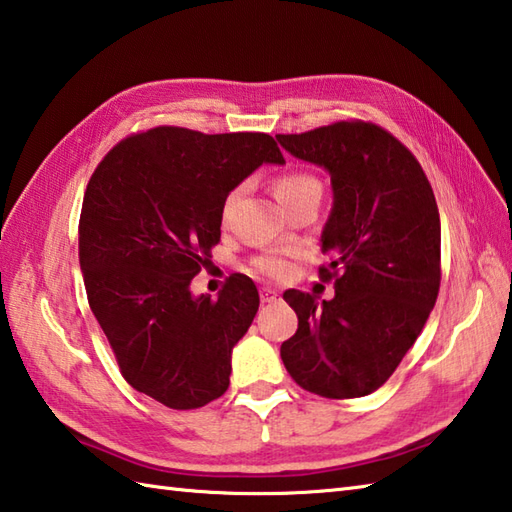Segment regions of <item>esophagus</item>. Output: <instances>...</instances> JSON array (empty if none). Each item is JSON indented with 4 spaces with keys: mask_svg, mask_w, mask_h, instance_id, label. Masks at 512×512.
<instances>
[{
    "mask_svg": "<svg viewBox=\"0 0 512 512\" xmlns=\"http://www.w3.org/2000/svg\"><path fill=\"white\" fill-rule=\"evenodd\" d=\"M278 296H280L278 291L271 289V287H263V289H260V300H263V302H276Z\"/></svg>",
    "mask_w": 512,
    "mask_h": 512,
    "instance_id": "1",
    "label": "esophagus"
}]
</instances>
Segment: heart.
<instances>
[{
	"mask_svg": "<svg viewBox=\"0 0 512 512\" xmlns=\"http://www.w3.org/2000/svg\"><path fill=\"white\" fill-rule=\"evenodd\" d=\"M274 194L280 201V205H283L285 210H289L291 205L305 201V198H311V196L320 198L322 185L314 174L287 172V174H280L274 181ZM238 196H241V187H236V190H232L225 196L223 210H221L225 223L229 221V214H232ZM254 269L267 278H276V280L287 278L291 271L289 252H283V249H271V252L260 254L254 258Z\"/></svg>",
	"mask_w": 512,
	"mask_h": 512,
	"instance_id": "obj_1",
	"label": "heart"
}]
</instances>
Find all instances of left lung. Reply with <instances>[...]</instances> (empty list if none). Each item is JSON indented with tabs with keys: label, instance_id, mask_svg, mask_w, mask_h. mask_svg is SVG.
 <instances>
[{
	"label": "left lung",
	"instance_id": "8db88e82",
	"mask_svg": "<svg viewBox=\"0 0 512 512\" xmlns=\"http://www.w3.org/2000/svg\"><path fill=\"white\" fill-rule=\"evenodd\" d=\"M300 161L329 172L333 207L320 247V276L336 296L298 289L283 298L298 331L280 347L291 378L322 398L380 389L420 336L440 291V212L422 165L404 145L364 121L278 134Z\"/></svg>",
	"mask_w": 512,
	"mask_h": 512
}]
</instances>
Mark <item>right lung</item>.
Wrapping results in <instances>:
<instances>
[{
	"instance_id": "1",
	"label": "right lung",
	"mask_w": 512,
	"mask_h": 512,
	"mask_svg": "<svg viewBox=\"0 0 512 512\" xmlns=\"http://www.w3.org/2000/svg\"><path fill=\"white\" fill-rule=\"evenodd\" d=\"M263 163H285L269 134L161 125L114 145L86 187L79 265L90 309L130 387L170 409L221 398L258 311L243 274L216 300L190 285L221 241L225 196Z\"/></svg>"
}]
</instances>
